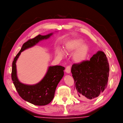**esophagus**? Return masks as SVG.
<instances>
[{
    "label": "esophagus",
    "mask_w": 123,
    "mask_h": 123,
    "mask_svg": "<svg viewBox=\"0 0 123 123\" xmlns=\"http://www.w3.org/2000/svg\"><path fill=\"white\" fill-rule=\"evenodd\" d=\"M70 70H71V66L70 65H68V66L66 67L65 71L66 73L69 74L70 73Z\"/></svg>",
    "instance_id": "obj_1"
}]
</instances>
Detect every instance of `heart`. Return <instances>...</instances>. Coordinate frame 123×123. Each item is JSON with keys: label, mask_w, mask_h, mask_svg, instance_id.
Listing matches in <instances>:
<instances>
[{"label": "heart", "mask_w": 123, "mask_h": 123, "mask_svg": "<svg viewBox=\"0 0 123 123\" xmlns=\"http://www.w3.org/2000/svg\"><path fill=\"white\" fill-rule=\"evenodd\" d=\"M83 40L80 38H74L68 41L64 45L63 52L59 50L58 55L62 58L64 54H73V59L76 63H81L86 59L89 52L88 45L83 43Z\"/></svg>", "instance_id": "1"}]
</instances>
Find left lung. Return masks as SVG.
<instances>
[{
    "instance_id": "1",
    "label": "left lung",
    "mask_w": 123,
    "mask_h": 123,
    "mask_svg": "<svg viewBox=\"0 0 123 123\" xmlns=\"http://www.w3.org/2000/svg\"><path fill=\"white\" fill-rule=\"evenodd\" d=\"M71 71L76 97L79 99L97 98L107 87L109 66L106 55L102 51L94 54L90 60L73 64Z\"/></svg>"
}]
</instances>
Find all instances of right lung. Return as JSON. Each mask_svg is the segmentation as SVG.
Masks as SVG:
<instances>
[{"instance_id": "right-lung-1", "label": "right lung", "mask_w": 123, "mask_h": 123, "mask_svg": "<svg viewBox=\"0 0 123 123\" xmlns=\"http://www.w3.org/2000/svg\"><path fill=\"white\" fill-rule=\"evenodd\" d=\"M52 35L53 33L45 36L38 35L27 41L23 44L12 63L11 78L16 91L23 99L37 106H44L52 101L57 86L64 76L65 68L60 65L49 66L47 73L39 82L29 85L21 83L18 79L16 62L22 51L34 46L43 40L49 38Z\"/></svg>"}]
</instances>
